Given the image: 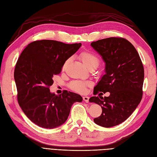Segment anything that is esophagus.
Returning a JSON list of instances; mask_svg holds the SVG:
<instances>
[{
	"label": "esophagus",
	"mask_w": 157,
	"mask_h": 157,
	"mask_svg": "<svg viewBox=\"0 0 157 157\" xmlns=\"http://www.w3.org/2000/svg\"><path fill=\"white\" fill-rule=\"evenodd\" d=\"M82 99H83V100L84 101H86V103H88V101H89V97L88 96H83L82 97Z\"/></svg>",
	"instance_id": "esophagus-1"
}]
</instances>
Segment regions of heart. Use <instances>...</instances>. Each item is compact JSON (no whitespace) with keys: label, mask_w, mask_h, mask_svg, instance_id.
I'll return each instance as SVG.
<instances>
[{"label":"heart","mask_w":157,"mask_h":157,"mask_svg":"<svg viewBox=\"0 0 157 157\" xmlns=\"http://www.w3.org/2000/svg\"><path fill=\"white\" fill-rule=\"evenodd\" d=\"M80 58L82 60L83 63L88 68L95 66L98 67L99 63V59L96 54H95L93 52H88V51H83L80 54ZM69 59H66L63 65H62V69H65L66 66H67ZM92 82L91 81H85V80H73L71 82L69 87L71 90L73 91L78 93H85L86 92L87 87L92 86Z\"/></svg>","instance_id":"heart-1"}]
</instances>
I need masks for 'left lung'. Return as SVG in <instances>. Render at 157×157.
I'll return each instance as SVG.
<instances>
[{"instance_id":"left-lung-1","label":"left lung","mask_w":157,"mask_h":157,"mask_svg":"<svg viewBox=\"0 0 157 157\" xmlns=\"http://www.w3.org/2000/svg\"><path fill=\"white\" fill-rule=\"evenodd\" d=\"M91 46L106 64V73L95 86L94 95L110 92L109 97L90 98L102 109L101 115L94 121L105 128L115 126L126 121L141 100L144 65L135 47L124 38L109 37L92 42Z\"/></svg>"}]
</instances>
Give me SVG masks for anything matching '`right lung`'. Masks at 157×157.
<instances>
[{"mask_svg":"<svg viewBox=\"0 0 157 157\" xmlns=\"http://www.w3.org/2000/svg\"><path fill=\"white\" fill-rule=\"evenodd\" d=\"M80 46V43L39 40L31 42L20 54L14 70L17 101L37 126L54 128L61 125L67 119L73 104L82 101L79 94L67 90L59 95L50 92L52 78L61 73L64 61Z\"/></svg>","mask_w":157,"mask_h":157,"instance_id":"obj_1","label":"right lung"}]
</instances>
